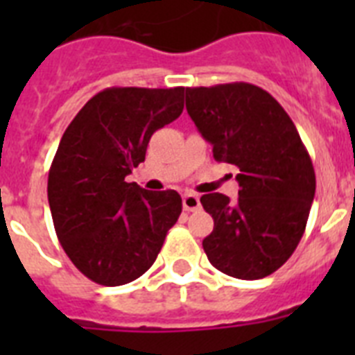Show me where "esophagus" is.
I'll use <instances>...</instances> for the list:
<instances>
[{
    "mask_svg": "<svg viewBox=\"0 0 355 355\" xmlns=\"http://www.w3.org/2000/svg\"><path fill=\"white\" fill-rule=\"evenodd\" d=\"M183 208L184 211H197L200 208V200L196 193L187 192L183 196Z\"/></svg>",
    "mask_w": 355,
    "mask_h": 355,
    "instance_id": "34e87169",
    "label": "esophagus"
}]
</instances>
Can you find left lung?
Listing matches in <instances>:
<instances>
[{"label": "left lung", "mask_w": 355, "mask_h": 355, "mask_svg": "<svg viewBox=\"0 0 355 355\" xmlns=\"http://www.w3.org/2000/svg\"><path fill=\"white\" fill-rule=\"evenodd\" d=\"M188 115L213 146V158L236 165L238 199L206 193L213 216L202 240L209 263L236 279L274 274L299 245L315 199V168L290 115L250 83L187 89Z\"/></svg>", "instance_id": "left-lung-1"}]
</instances>
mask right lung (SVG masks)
I'll list each match as a JSON object with an SVG mask.
<instances>
[{
  "label": "right lung",
  "mask_w": 355,
  "mask_h": 355,
  "mask_svg": "<svg viewBox=\"0 0 355 355\" xmlns=\"http://www.w3.org/2000/svg\"><path fill=\"white\" fill-rule=\"evenodd\" d=\"M183 87H112L65 130L48 178L56 236L83 275L121 286L146 274L181 215L175 190L149 192L126 175L146 159L156 130L183 112Z\"/></svg>",
  "instance_id": "obj_1"
}]
</instances>
